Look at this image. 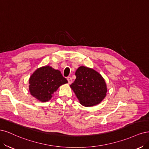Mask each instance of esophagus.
I'll list each match as a JSON object with an SVG mask.
<instances>
[{"mask_svg": "<svg viewBox=\"0 0 149 149\" xmlns=\"http://www.w3.org/2000/svg\"><path fill=\"white\" fill-rule=\"evenodd\" d=\"M67 79H68V80L69 84H72V79L70 77H68L67 78Z\"/></svg>", "mask_w": 149, "mask_h": 149, "instance_id": "1", "label": "esophagus"}]
</instances>
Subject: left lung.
<instances>
[{"label": "left lung", "mask_w": 149, "mask_h": 149, "mask_svg": "<svg viewBox=\"0 0 149 149\" xmlns=\"http://www.w3.org/2000/svg\"><path fill=\"white\" fill-rule=\"evenodd\" d=\"M76 79L70 88L81 104L93 107L99 104L107 95V88L103 77L93 69L80 66L75 72Z\"/></svg>", "instance_id": "1"}]
</instances>
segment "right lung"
I'll list each match as a JSON object with an SVG mask.
<instances>
[{"label": "right lung", "mask_w": 149, "mask_h": 149, "mask_svg": "<svg viewBox=\"0 0 149 149\" xmlns=\"http://www.w3.org/2000/svg\"><path fill=\"white\" fill-rule=\"evenodd\" d=\"M68 81L58 70L49 65L36 69L29 79L30 94L40 102H48L61 85Z\"/></svg>", "instance_id": "add662e5"}]
</instances>
